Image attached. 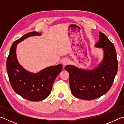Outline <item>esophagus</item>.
Wrapping results in <instances>:
<instances>
[{"label": "esophagus", "mask_w": 124, "mask_h": 124, "mask_svg": "<svg viewBox=\"0 0 124 124\" xmlns=\"http://www.w3.org/2000/svg\"><path fill=\"white\" fill-rule=\"evenodd\" d=\"M69 63H70V60H69L68 58H65L62 61V63L64 65V66H66V65H67L68 64H69Z\"/></svg>", "instance_id": "obj_1"}]
</instances>
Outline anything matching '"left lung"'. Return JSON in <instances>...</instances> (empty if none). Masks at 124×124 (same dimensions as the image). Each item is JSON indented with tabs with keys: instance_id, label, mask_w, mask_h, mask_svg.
Returning a JSON list of instances; mask_svg holds the SVG:
<instances>
[{
	"instance_id": "obj_1",
	"label": "left lung",
	"mask_w": 124,
	"mask_h": 124,
	"mask_svg": "<svg viewBox=\"0 0 124 124\" xmlns=\"http://www.w3.org/2000/svg\"><path fill=\"white\" fill-rule=\"evenodd\" d=\"M95 46L102 48L104 51L103 59L96 68L84 70L71 65L64 68L70 74L72 93L80 99L92 100L106 94L112 87L117 73L118 62L116 50L104 33L100 32L99 41Z\"/></svg>"
}]
</instances>
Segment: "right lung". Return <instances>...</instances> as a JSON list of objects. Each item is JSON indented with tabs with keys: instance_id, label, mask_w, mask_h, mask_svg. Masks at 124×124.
<instances>
[{
	"instance_id": "obj_1",
	"label": "right lung",
	"mask_w": 124,
	"mask_h": 124,
	"mask_svg": "<svg viewBox=\"0 0 124 124\" xmlns=\"http://www.w3.org/2000/svg\"><path fill=\"white\" fill-rule=\"evenodd\" d=\"M41 35V33L29 32L15 41L7 61V73L12 88L16 93L30 101H40L49 96L54 80L63 68L60 64L32 73L18 63L16 57L17 44L29 37Z\"/></svg>"
}]
</instances>
